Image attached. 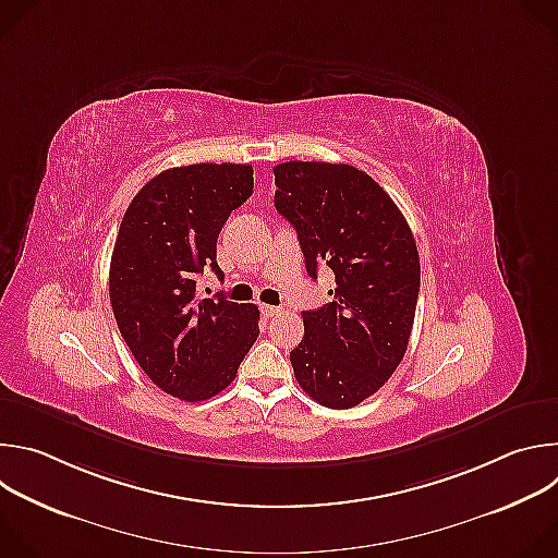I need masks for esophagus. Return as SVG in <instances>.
I'll return each instance as SVG.
<instances>
[{"mask_svg":"<svg viewBox=\"0 0 558 558\" xmlns=\"http://www.w3.org/2000/svg\"><path fill=\"white\" fill-rule=\"evenodd\" d=\"M260 311H263V315H265V317H274V315L282 313V308H280V306H274V304H263V306H260Z\"/></svg>","mask_w":558,"mask_h":558,"instance_id":"obj_1","label":"esophagus"}]
</instances>
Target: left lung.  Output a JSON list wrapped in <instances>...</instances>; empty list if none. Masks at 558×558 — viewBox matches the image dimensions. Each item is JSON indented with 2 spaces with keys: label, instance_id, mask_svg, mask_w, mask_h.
Returning <instances> with one entry per match:
<instances>
[{
  "label": "left lung",
  "instance_id": "8db88e82",
  "mask_svg": "<svg viewBox=\"0 0 558 558\" xmlns=\"http://www.w3.org/2000/svg\"><path fill=\"white\" fill-rule=\"evenodd\" d=\"M276 209L293 225L306 274L329 267L331 302L302 311L289 360L302 390L327 409H353L400 366L420 295V254L392 198L344 163L274 168Z\"/></svg>",
  "mask_w": 558,
  "mask_h": 558
}]
</instances>
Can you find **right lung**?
I'll list each match as a JSON object with an SVG mask.
<instances>
[{"label":"right lung","mask_w":558,"mask_h":558,"mask_svg":"<svg viewBox=\"0 0 558 558\" xmlns=\"http://www.w3.org/2000/svg\"><path fill=\"white\" fill-rule=\"evenodd\" d=\"M254 190V168L196 163L141 187L123 214L110 263L119 331L145 375L183 402L225 390L260 329L256 304L196 298V276L218 278L216 241Z\"/></svg>","instance_id":"obj_1"}]
</instances>
